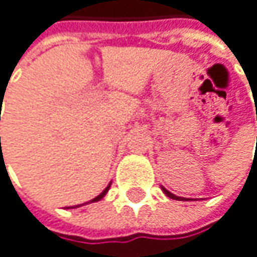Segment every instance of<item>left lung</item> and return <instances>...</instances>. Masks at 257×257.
<instances>
[{"label": "left lung", "instance_id": "1", "mask_svg": "<svg viewBox=\"0 0 257 257\" xmlns=\"http://www.w3.org/2000/svg\"><path fill=\"white\" fill-rule=\"evenodd\" d=\"M163 191H164V193H166V196H169L170 199H175V200H185L184 197H178V196H175V194H172V193H170V191H167V190H166L164 187H163Z\"/></svg>", "mask_w": 257, "mask_h": 257}]
</instances>
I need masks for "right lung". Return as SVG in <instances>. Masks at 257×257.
Masks as SVG:
<instances>
[{"label":"right lung","instance_id":"add662e5","mask_svg":"<svg viewBox=\"0 0 257 257\" xmlns=\"http://www.w3.org/2000/svg\"><path fill=\"white\" fill-rule=\"evenodd\" d=\"M108 190H109V185H108V187H106V188H105V190H103V191H102V193H100L99 196H97V197H94L93 200H90V202H87V203H93V202H99V200H100V199H102V197H103V196H105L106 193H108ZM78 206H81V205H78ZM73 208H76V206H73Z\"/></svg>","mask_w":257,"mask_h":257}]
</instances>
